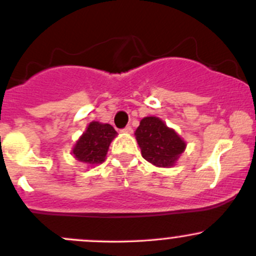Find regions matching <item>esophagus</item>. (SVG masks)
I'll return each mask as SVG.
<instances>
[{"instance_id": "34e87169", "label": "esophagus", "mask_w": 256, "mask_h": 256, "mask_svg": "<svg viewBox=\"0 0 256 256\" xmlns=\"http://www.w3.org/2000/svg\"><path fill=\"white\" fill-rule=\"evenodd\" d=\"M121 132L131 134V132H132V128H131V126H126V128H124L122 130H121Z\"/></svg>"}]
</instances>
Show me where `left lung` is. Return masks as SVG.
I'll use <instances>...</instances> for the list:
<instances>
[{
    "label": "left lung",
    "mask_w": 256,
    "mask_h": 256,
    "mask_svg": "<svg viewBox=\"0 0 256 256\" xmlns=\"http://www.w3.org/2000/svg\"><path fill=\"white\" fill-rule=\"evenodd\" d=\"M135 136L144 158L157 167L174 166L186 148V142L176 131L156 116L144 118Z\"/></svg>",
    "instance_id": "obj_1"
}]
</instances>
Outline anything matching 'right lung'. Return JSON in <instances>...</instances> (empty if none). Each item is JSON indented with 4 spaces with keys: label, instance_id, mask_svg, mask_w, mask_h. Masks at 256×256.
<instances>
[{
    "label": "right lung",
    "instance_id": "1",
    "mask_svg": "<svg viewBox=\"0 0 256 256\" xmlns=\"http://www.w3.org/2000/svg\"><path fill=\"white\" fill-rule=\"evenodd\" d=\"M118 132L109 124L92 121L76 141L73 148L74 157L88 164H102L105 161L110 144Z\"/></svg>",
    "mask_w": 256,
    "mask_h": 256
}]
</instances>
